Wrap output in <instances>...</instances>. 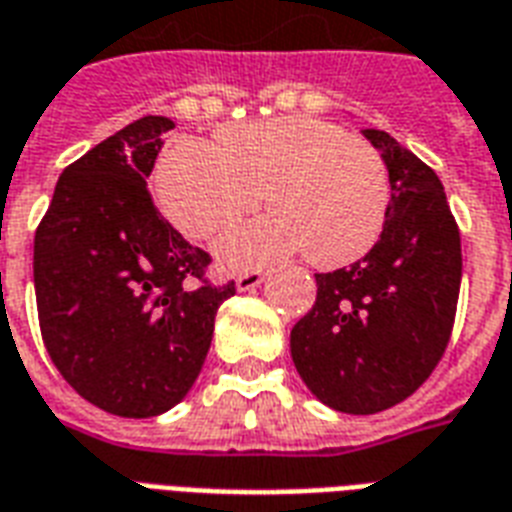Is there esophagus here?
I'll use <instances>...</instances> for the list:
<instances>
[{"label":"esophagus","mask_w":512,"mask_h":512,"mask_svg":"<svg viewBox=\"0 0 512 512\" xmlns=\"http://www.w3.org/2000/svg\"><path fill=\"white\" fill-rule=\"evenodd\" d=\"M263 279H266V271H244V274H238L236 287L241 293H244V290H255Z\"/></svg>","instance_id":"esophagus-1"}]
</instances>
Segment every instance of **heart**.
Segmentation results:
<instances>
[{
    "instance_id": "heart-1",
    "label": "heart",
    "mask_w": 512,
    "mask_h": 512,
    "mask_svg": "<svg viewBox=\"0 0 512 512\" xmlns=\"http://www.w3.org/2000/svg\"><path fill=\"white\" fill-rule=\"evenodd\" d=\"M165 217L208 241L238 225L266 195L271 217L219 241L230 268L263 266L304 249L317 268H344L380 241L391 181L372 143L312 116L227 124L217 149L181 140L157 168Z\"/></svg>"
}]
</instances>
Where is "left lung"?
<instances>
[{
	"mask_svg": "<svg viewBox=\"0 0 512 512\" xmlns=\"http://www.w3.org/2000/svg\"><path fill=\"white\" fill-rule=\"evenodd\" d=\"M391 203L366 257L314 274L317 298L290 331L293 363L331 410L374 415L429 380L450 342L461 287V236L437 173L382 130Z\"/></svg>",
	"mask_w": 512,
	"mask_h": 512,
	"instance_id": "obj_1",
	"label": "left lung"
}]
</instances>
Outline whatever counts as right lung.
<instances>
[{
	"instance_id": "add662e5",
	"label": "right lung",
	"mask_w": 512,
	"mask_h": 512,
	"mask_svg": "<svg viewBox=\"0 0 512 512\" xmlns=\"http://www.w3.org/2000/svg\"><path fill=\"white\" fill-rule=\"evenodd\" d=\"M173 127L143 116L67 165L34 233L45 350L78 396L119 418H154L187 396L236 293L208 282V252L146 187Z\"/></svg>"
}]
</instances>
